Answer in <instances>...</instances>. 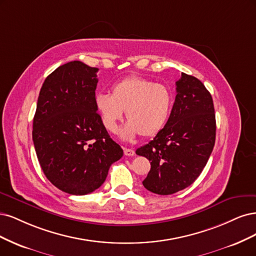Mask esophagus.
I'll list each match as a JSON object with an SVG mask.
<instances>
[{
	"mask_svg": "<svg viewBox=\"0 0 256 256\" xmlns=\"http://www.w3.org/2000/svg\"><path fill=\"white\" fill-rule=\"evenodd\" d=\"M135 154V151L133 149H128V148H124V155L126 156H133Z\"/></svg>",
	"mask_w": 256,
	"mask_h": 256,
	"instance_id": "1",
	"label": "esophagus"
}]
</instances>
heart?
<instances>
[{"instance_id": "heart-1", "label": "heart", "mask_w": 256, "mask_h": 256, "mask_svg": "<svg viewBox=\"0 0 256 256\" xmlns=\"http://www.w3.org/2000/svg\"><path fill=\"white\" fill-rule=\"evenodd\" d=\"M94 104L103 126L110 133L117 130L118 122L126 112L128 121L121 130L122 138L130 139L138 134L153 137L167 124L173 96L166 86L133 76L114 84L112 96L98 94Z\"/></svg>"}]
</instances>
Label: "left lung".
I'll list each match as a JSON object with an SVG mask.
<instances>
[{"label": "left lung", "mask_w": 256, "mask_h": 256, "mask_svg": "<svg viewBox=\"0 0 256 256\" xmlns=\"http://www.w3.org/2000/svg\"><path fill=\"white\" fill-rule=\"evenodd\" d=\"M167 124L153 140L136 150L151 170L144 186L154 194H172L190 186L201 174L216 139L212 98L201 80L182 73Z\"/></svg>", "instance_id": "1"}]
</instances>
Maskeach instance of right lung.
I'll use <instances>...</instances> for the list:
<instances>
[{
	"label": "right lung",
	"mask_w": 256,
	"mask_h": 256,
	"mask_svg": "<svg viewBox=\"0 0 256 256\" xmlns=\"http://www.w3.org/2000/svg\"><path fill=\"white\" fill-rule=\"evenodd\" d=\"M98 70L80 60L60 66L40 89L32 121L41 169L55 187L70 194L94 192L123 155L96 108Z\"/></svg>",
	"instance_id": "add662e5"
}]
</instances>
